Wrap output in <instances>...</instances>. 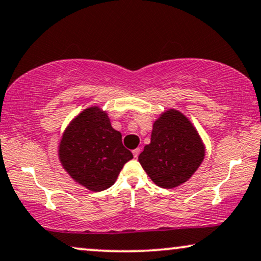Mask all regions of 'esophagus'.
Returning a JSON list of instances; mask_svg holds the SVG:
<instances>
[{"label":"esophagus","mask_w":261,"mask_h":261,"mask_svg":"<svg viewBox=\"0 0 261 261\" xmlns=\"http://www.w3.org/2000/svg\"><path fill=\"white\" fill-rule=\"evenodd\" d=\"M139 154H140V148H135V149H133V155H134V158H138Z\"/></svg>","instance_id":"1"}]
</instances>
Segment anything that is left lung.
Here are the masks:
<instances>
[{
	"mask_svg": "<svg viewBox=\"0 0 261 261\" xmlns=\"http://www.w3.org/2000/svg\"><path fill=\"white\" fill-rule=\"evenodd\" d=\"M205 156V146L190 120L177 109H167L153 122L151 142L139 163L153 183L173 189L192 177Z\"/></svg>",
	"mask_w": 261,
	"mask_h": 261,
	"instance_id": "left-lung-1",
	"label": "left lung"
}]
</instances>
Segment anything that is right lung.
I'll list each match as a JSON object with an SVG mask.
<instances>
[{
    "mask_svg": "<svg viewBox=\"0 0 261 261\" xmlns=\"http://www.w3.org/2000/svg\"><path fill=\"white\" fill-rule=\"evenodd\" d=\"M58 158L76 183L97 192L115 183L133 154L122 145L120 132L112 127L108 113L91 106L67 124L58 145Z\"/></svg>",
    "mask_w": 261,
    "mask_h": 261,
    "instance_id": "right-lung-1",
    "label": "right lung"
}]
</instances>
